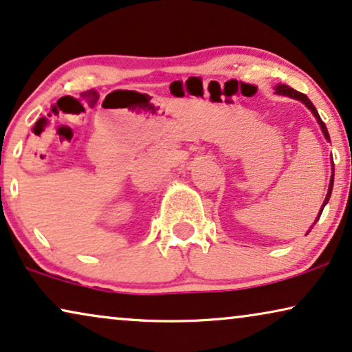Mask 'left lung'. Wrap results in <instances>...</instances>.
<instances>
[{
    "mask_svg": "<svg viewBox=\"0 0 352 352\" xmlns=\"http://www.w3.org/2000/svg\"><path fill=\"white\" fill-rule=\"evenodd\" d=\"M275 95H280V96H288V98H293V100H298V101H301L302 104H306V107L309 111L312 112L314 114V117H316V120H317V124L320 125V129H322V133H323V137H325V140L327 142H330V135H329V130H327V127H325V124H323V120L320 119V116H318V112H317V109H316V106L312 104L311 102V100H309V98L304 95V93H299V91H296V90H293V88H289L288 85H282V83H280V85H277L275 87ZM333 179H335V166H333V159H331V177H330V184H329V191H327V196H325V201H323V204H322V208H320V210H318V215L316 217V222L318 219H320V215H322V210H323V208H325L327 206V203H329L330 201V196H331V190H333ZM316 222L312 223V227L314 225H316ZM311 227V228H312ZM311 228H309L307 230V233L311 232ZM306 233V235H307Z\"/></svg>",
    "mask_w": 352,
    "mask_h": 352,
    "instance_id": "obj_1",
    "label": "left lung"
}]
</instances>
